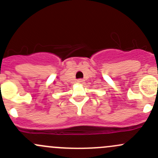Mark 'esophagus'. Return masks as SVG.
Returning <instances> with one entry per match:
<instances>
[{
    "label": "esophagus",
    "mask_w": 158,
    "mask_h": 158,
    "mask_svg": "<svg viewBox=\"0 0 158 158\" xmlns=\"http://www.w3.org/2000/svg\"><path fill=\"white\" fill-rule=\"evenodd\" d=\"M77 82L79 84H83L84 83V80H83V79H78Z\"/></svg>",
    "instance_id": "1"
}]
</instances>
